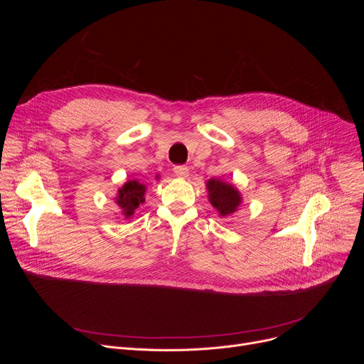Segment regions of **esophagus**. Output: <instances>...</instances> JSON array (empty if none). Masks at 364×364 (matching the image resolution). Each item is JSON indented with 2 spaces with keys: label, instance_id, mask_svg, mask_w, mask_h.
Here are the masks:
<instances>
[{
  "label": "esophagus",
  "instance_id": "1",
  "mask_svg": "<svg viewBox=\"0 0 364 364\" xmlns=\"http://www.w3.org/2000/svg\"><path fill=\"white\" fill-rule=\"evenodd\" d=\"M173 170H174V174L180 178H187L188 177V168L186 166H176Z\"/></svg>",
  "mask_w": 364,
  "mask_h": 364
}]
</instances>
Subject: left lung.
Wrapping results in <instances>:
<instances>
[{
    "mask_svg": "<svg viewBox=\"0 0 364 364\" xmlns=\"http://www.w3.org/2000/svg\"><path fill=\"white\" fill-rule=\"evenodd\" d=\"M205 187L209 191V201L218 210L219 216L226 218L237 210L239 204L242 203V196L235 186L218 178H210Z\"/></svg>",
    "mask_w": 364,
    "mask_h": 364,
    "instance_id": "obj_1",
    "label": "left lung"
}]
</instances>
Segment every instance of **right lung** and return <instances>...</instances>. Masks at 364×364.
Here are the masks:
<instances>
[{"instance_id":"add662e5","label":"right lung","mask_w":364,"mask_h":364,"mask_svg":"<svg viewBox=\"0 0 364 364\" xmlns=\"http://www.w3.org/2000/svg\"><path fill=\"white\" fill-rule=\"evenodd\" d=\"M145 190L146 187L136 180L127 181L118 190V196L115 201L119 205V209L122 210V215L125 219L132 218L134 212L138 209V205L145 201V197H144Z\"/></svg>"}]
</instances>
